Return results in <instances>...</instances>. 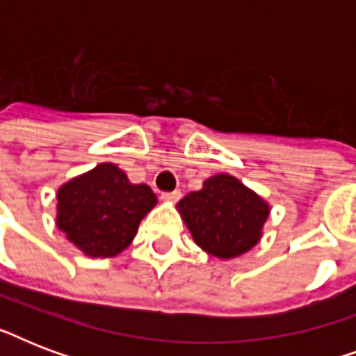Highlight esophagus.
Returning <instances> with one entry per match:
<instances>
[{"instance_id":"1","label":"esophagus","mask_w":356,"mask_h":356,"mask_svg":"<svg viewBox=\"0 0 356 356\" xmlns=\"http://www.w3.org/2000/svg\"><path fill=\"white\" fill-rule=\"evenodd\" d=\"M181 190H173V192H162V201H168V203H177L181 200Z\"/></svg>"}]
</instances>
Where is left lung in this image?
I'll use <instances>...</instances> for the list:
<instances>
[{
    "label": "left lung",
    "mask_w": 356,
    "mask_h": 356,
    "mask_svg": "<svg viewBox=\"0 0 356 356\" xmlns=\"http://www.w3.org/2000/svg\"><path fill=\"white\" fill-rule=\"evenodd\" d=\"M177 209L195 243L218 259H234L257 245L270 216V205L227 173L207 179Z\"/></svg>",
    "instance_id": "obj_1"
}]
</instances>
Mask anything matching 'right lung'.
Returning a JSON list of instances; mask_svg holds the SVG:
<instances>
[{
	"label": "right lung",
	"instance_id": "right-lung-1",
	"mask_svg": "<svg viewBox=\"0 0 356 356\" xmlns=\"http://www.w3.org/2000/svg\"><path fill=\"white\" fill-rule=\"evenodd\" d=\"M57 227L88 257H116L156 205L147 184H133L113 162L72 179L57 192Z\"/></svg>",
	"mask_w": 356,
	"mask_h": 356
}]
</instances>
